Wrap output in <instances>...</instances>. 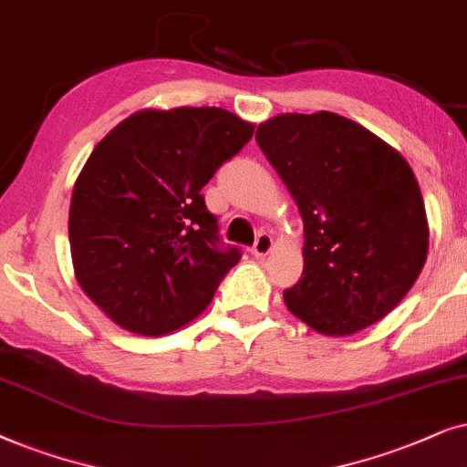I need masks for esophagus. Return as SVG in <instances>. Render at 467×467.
<instances>
[{"instance_id":"1","label":"esophagus","mask_w":467,"mask_h":467,"mask_svg":"<svg viewBox=\"0 0 467 467\" xmlns=\"http://www.w3.org/2000/svg\"><path fill=\"white\" fill-rule=\"evenodd\" d=\"M271 247H273L271 234H269V233H260L258 239H256V244L252 245V254H254V256H256V258H265L266 254L271 252Z\"/></svg>"}]
</instances>
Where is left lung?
Listing matches in <instances>:
<instances>
[{
    "instance_id": "1",
    "label": "left lung",
    "mask_w": 467,
    "mask_h": 467,
    "mask_svg": "<svg viewBox=\"0 0 467 467\" xmlns=\"http://www.w3.org/2000/svg\"><path fill=\"white\" fill-rule=\"evenodd\" d=\"M256 140L303 217L306 265L285 306L325 335L382 320L427 260L425 204L408 161L328 110L273 117Z\"/></svg>"
}]
</instances>
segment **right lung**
<instances>
[{
	"label": "right lung",
	"mask_w": 467,
	"mask_h": 467,
	"mask_svg": "<svg viewBox=\"0 0 467 467\" xmlns=\"http://www.w3.org/2000/svg\"><path fill=\"white\" fill-rule=\"evenodd\" d=\"M252 134L223 109H149L93 149L72 192V265L85 295L121 328L158 337L185 327L239 263L201 190Z\"/></svg>",
	"instance_id": "right-lung-1"
}]
</instances>
